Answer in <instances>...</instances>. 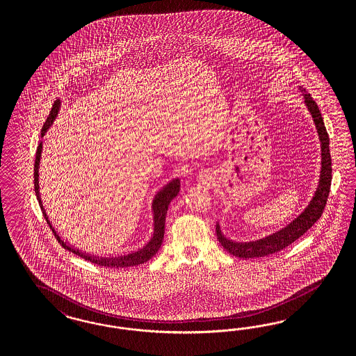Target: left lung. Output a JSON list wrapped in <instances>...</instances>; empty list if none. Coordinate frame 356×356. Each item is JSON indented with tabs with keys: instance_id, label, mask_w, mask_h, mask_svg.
Returning a JSON list of instances; mask_svg holds the SVG:
<instances>
[{
	"instance_id": "left-lung-1",
	"label": "left lung",
	"mask_w": 356,
	"mask_h": 356,
	"mask_svg": "<svg viewBox=\"0 0 356 356\" xmlns=\"http://www.w3.org/2000/svg\"><path fill=\"white\" fill-rule=\"evenodd\" d=\"M304 91L305 104L312 113L313 121L316 124V128L321 140V155H323V167H321V177L318 189L313 197L312 202L304 210L302 216L295 219L292 223L280 232H275L271 236L261 238L259 241L252 243H234L223 236L220 232L219 226H216V236L220 243V245L229 252L232 256H236L240 259H259L266 257L269 254H274L280 252L282 249L287 248L293 241H296L299 237L302 236L311 227L321 218L323 209L326 206L327 197L330 193V185H332V156L329 150V136L323 124L321 112L318 109L317 103L313 100L311 94Z\"/></svg>"
}]
</instances>
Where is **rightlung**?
Returning a JSON list of instances; mask_svg holds the SVG:
<instances>
[{"instance_id":"right-lung-1","label":"right lung","mask_w":356,"mask_h":356,"mask_svg":"<svg viewBox=\"0 0 356 356\" xmlns=\"http://www.w3.org/2000/svg\"><path fill=\"white\" fill-rule=\"evenodd\" d=\"M58 108H60V100H56L52 106V109L48 115V118L44 122L43 128H42V137L45 134V131L48 130V128L52 125L54 118L57 116L58 113ZM42 142L39 143L38 146V150H36V158H35V164H33V188H35V193L38 197V201H39V205L40 209L43 210L44 218L47 220V223L49 225V227L52 228V225L49 223L47 214L44 211L43 205H42V200H40V194H39V162H40V155H42ZM180 191V181L179 180H173L172 183L168 184L167 186H164L162 191L159 193L156 194L154 202H152V210H154V235L152 238L149 241V244L145 247V248L140 249L136 253H131L128 256H121V257H113V259H99V257H92V256H88L85 253H81L79 250H74L72 247H67L65 244L64 241L60 238V236L56 235L54 229H52L54 232V236L60 241V244L64 247L65 249L73 252L76 256L82 257V259L90 261L95 265L99 266H104V268H129V266H137L140 265L146 261H149L151 257H154L156 254V252L161 248L163 243V237H164V223H165V214H167V210H168V205L170 202L172 201L173 198L177 195Z\"/></svg>"}]
</instances>
